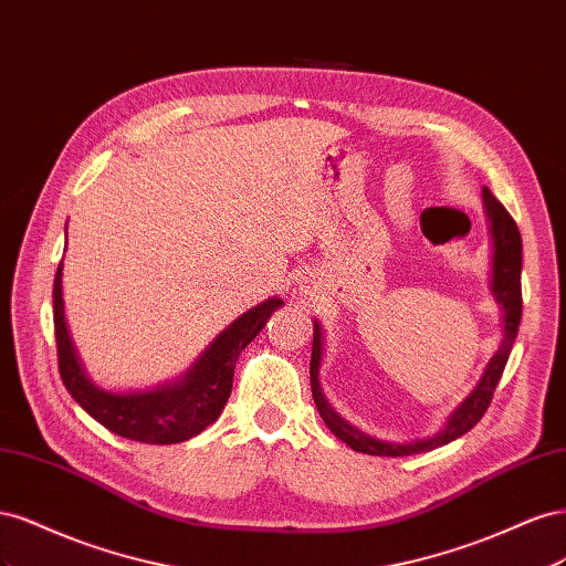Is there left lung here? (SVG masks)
Wrapping results in <instances>:
<instances>
[{
	"instance_id": "1",
	"label": "left lung",
	"mask_w": 566,
	"mask_h": 566,
	"mask_svg": "<svg viewBox=\"0 0 566 566\" xmlns=\"http://www.w3.org/2000/svg\"><path fill=\"white\" fill-rule=\"evenodd\" d=\"M484 205H486V214L491 221V235H493V281L491 290L495 300L503 306V342L499 352L493 354L489 361L482 380L472 389L470 397L462 401L449 418V422L443 424V430L430 439H418L410 443H389L373 439L364 432H358L356 427L342 420L335 410L328 406V401L323 399V391L318 387V368H321V354H323V342H321V328L318 323H314V345H312V394H314V403L318 408V413L323 422L328 424V430L352 447L358 453H368V455H387V458H399V455H413V453H424L439 447H447L453 439L462 437L470 432L472 427L484 418L486 408L493 399V391L501 382V375L505 370V364L510 358L512 345H515V337L520 331V321H522V235L515 224V219L510 217V212L503 208V205L493 198V193L484 186Z\"/></svg>"
}]
</instances>
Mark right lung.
Segmentation results:
<instances>
[{
    "label": "right lung",
    "instance_id": "obj_1",
    "mask_svg": "<svg viewBox=\"0 0 566 566\" xmlns=\"http://www.w3.org/2000/svg\"><path fill=\"white\" fill-rule=\"evenodd\" d=\"M61 266L54 279V333L59 373L71 397L106 430L142 443H179L200 434L224 410L233 370L241 352L260 333L269 316L281 310L283 300L271 297L235 318L221 333L184 378L153 391L111 394L94 387L82 373L75 349L67 337L61 297Z\"/></svg>",
    "mask_w": 566,
    "mask_h": 566
}]
</instances>
